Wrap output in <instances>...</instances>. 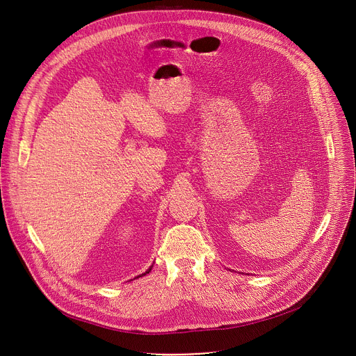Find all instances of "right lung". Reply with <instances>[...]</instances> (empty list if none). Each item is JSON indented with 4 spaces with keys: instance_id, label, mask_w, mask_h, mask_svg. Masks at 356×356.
Masks as SVG:
<instances>
[{
    "instance_id": "add662e5",
    "label": "right lung",
    "mask_w": 356,
    "mask_h": 356,
    "mask_svg": "<svg viewBox=\"0 0 356 356\" xmlns=\"http://www.w3.org/2000/svg\"><path fill=\"white\" fill-rule=\"evenodd\" d=\"M150 269H152V266H150V268H149V269H147V270H146V272H145V273H142V275H139V276H138V277H142V276H145V275H146V273H149V272H150Z\"/></svg>"
}]
</instances>
